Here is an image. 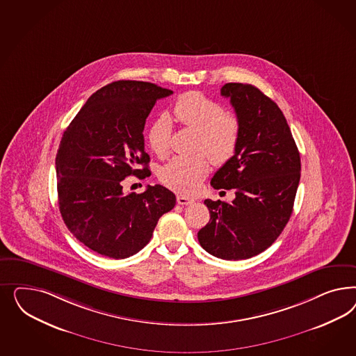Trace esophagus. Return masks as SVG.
I'll use <instances>...</instances> for the list:
<instances>
[{
  "label": "esophagus",
  "instance_id": "1",
  "mask_svg": "<svg viewBox=\"0 0 356 356\" xmlns=\"http://www.w3.org/2000/svg\"><path fill=\"white\" fill-rule=\"evenodd\" d=\"M193 202V198H189V197H186V195H177V204H179V205H192Z\"/></svg>",
  "mask_w": 356,
  "mask_h": 356
}]
</instances>
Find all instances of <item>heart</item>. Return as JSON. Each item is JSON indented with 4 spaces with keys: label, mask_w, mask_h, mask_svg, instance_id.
<instances>
[{
    "label": "heart",
    "mask_w": 356,
    "mask_h": 356,
    "mask_svg": "<svg viewBox=\"0 0 356 356\" xmlns=\"http://www.w3.org/2000/svg\"><path fill=\"white\" fill-rule=\"evenodd\" d=\"M170 118L197 131L195 149L206 151L213 162L222 164L234 156L240 138V124L216 100L195 91L186 92L175 102ZM147 138L151 150L158 156H165L171 140L170 120H155ZM207 155L200 152L191 156H175L161 171L163 183L179 193H193L210 170Z\"/></svg>",
    "instance_id": "heart-1"
}]
</instances>
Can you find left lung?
I'll list each match as a JSON object with an SVG mask.
<instances>
[{"mask_svg": "<svg viewBox=\"0 0 356 356\" xmlns=\"http://www.w3.org/2000/svg\"><path fill=\"white\" fill-rule=\"evenodd\" d=\"M240 124L234 156L211 179L214 189H234L232 202L206 200L210 220L198 231L201 247L222 259H247L278 238L292 214L300 181V154L280 107L257 87L226 83Z\"/></svg>", "mask_w": 356, "mask_h": 356, "instance_id": "1", "label": "left lung"}]
</instances>
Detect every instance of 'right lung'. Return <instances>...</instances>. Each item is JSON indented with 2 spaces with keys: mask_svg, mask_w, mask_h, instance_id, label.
<instances>
[{
  "mask_svg": "<svg viewBox=\"0 0 356 356\" xmlns=\"http://www.w3.org/2000/svg\"><path fill=\"white\" fill-rule=\"evenodd\" d=\"M171 94L149 82H112L87 99L64 131L56 155L60 213L76 240L102 256L138 253L175 207V194L162 185L122 192L128 176L151 175L143 129L156 100Z\"/></svg>",
  "mask_w": 356,
  "mask_h": 356,
  "instance_id": "1",
  "label": "right lung"
}]
</instances>
